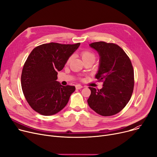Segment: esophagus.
I'll return each instance as SVG.
<instances>
[{"mask_svg":"<svg viewBox=\"0 0 157 157\" xmlns=\"http://www.w3.org/2000/svg\"><path fill=\"white\" fill-rule=\"evenodd\" d=\"M83 88V86H82L81 85H76V88L77 89V90H79V89H81V88Z\"/></svg>","mask_w":157,"mask_h":157,"instance_id":"esophagus-1","label":"esophagus"}]
</instances>
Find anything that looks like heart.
I'll return each instance as SVG.
<instances>
[{
  "mask_svg": "<svg viewBox=\"0 0 157 157\" xmlns=\"http://www.w3.org/2000/svg\"><path fill=\"white\" fill-rule=\"evenodd\" d=\"M80 55L81 56V59L82 60H83V61L85 62L86 61H88V60H95V55L90 52L89 51H82L81 53H80ZM72 59V56H71L69 59H68L67 62V63L69 64V62H71Z\"/></svg>",
  "mask_w": 157,
  "mask_h": 157,
  "instance_id": "b5f03b06",
  "label": "heart"
}]
</instances>
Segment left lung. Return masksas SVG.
Wrapping results in <instances>:
<instances>
[{"label":"left lung","mask_w":157,"mask_h":157,"mask_svg":"<svg viewBox=\"0 0 157 157\" xmlns=\"http://www.w3.org/2000/svg\"><path fill=\"white\" fill-rule=\"evenodd\" d=\"M89 46L99 55V66L95 77L103 81V87L97 90L89 87L91 94L87 102L97 114L112 116L125 108L132 94V65L125 52L117 44L100 41Z\"/></svg>","instance_id":"8db88e82"}]
</instances>
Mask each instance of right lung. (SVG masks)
Masks as SVG:
<instances>
[{"instance_id": "1", "label": "right lung", "mask_w": 157, "mask_h": 157, "mask_svg": "<svg viewBox=\"0 0 157 157\" xmlns=\"http://www.w3.org/2000/svg\"><path fill=\"white\" fill-rule=\"evenodd\" d=\"M79 45L43 44L28 56L22 70L21 88L27 102L38 113L51 116L67 105L76 88L62 86L56 81L57 74Z\"/></svg>"}]
</instances>
